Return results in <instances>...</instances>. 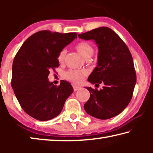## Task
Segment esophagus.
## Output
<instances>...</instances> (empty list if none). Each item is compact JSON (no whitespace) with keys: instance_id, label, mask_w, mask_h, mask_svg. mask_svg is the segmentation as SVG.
Here are the masks:
<instances>
[{"instance_id":"obj_1","label":"esophagus","mask_w":153,"mask_h":153,"mask_svg":"<svg viewBox=\"0 0 153 153\" xmlns=\"http://www.w3.org/2000/svg\"><path fill=\"white\" fill-rule=\"evenodd\" d=\"M80 88H81L80 87H79V86H74V90L75 92L76 91H77V90H79Z\"/></svg>"}]
</instances>
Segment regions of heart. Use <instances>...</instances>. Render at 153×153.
I'll return each mask as SVG.
<instances>
[{"instance_id":"1","label":"heart","mask_w":153,"mask_h":153,"mask_svg":"<svg viewBox=\"0 0 153 153\" xmlns=\"http://www.w3.org/2000/svg\"><path fill=\"white\" fill-rule=\"evenodd\" d=\"M76 49L77 51L85 59H89L92 57L94 52V47L91 44L88 42H81L77 44L76 46ZM66 51L62 50L58 55V61L61 63L64 61ZM85 76L84 71H79L76 70H69L65 74V77L67 79L70 80L76 84H79L81 83L84 77Z\"/></svg>"}]
</instances>
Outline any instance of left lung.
<instances>
[{
	"instance_id": "8db88e82",
	"label": "left lung",
	"mask_w": 153,
	"mask_h": 153,
	"mask_svg": "<svg viewBox=\"0 0 153 153\" xmlns=\"http://www.w3.org/2000/svg\"><path fill=\"white\" fill-rule=\"evenodd\" d=\"M78 36L85 40H94L98 46L97 66L88 81L95 85L104 84L100 90L86 88L90 97L84 105V109L100 120L115 117L130 102L136 85L130 52L120 36L108 27H98Z\"/></svg>"
}]
</instances>
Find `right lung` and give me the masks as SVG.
<instances>
[{"label":"right lung","instance_id":"1","mask_svg":"<svg viewBox=\"0 0 153 153\" xmlns=\"http://www.w3.org/2000/svg\"><path fill=\"white\" fill-rule=\"evenodd\" d=\"M75 38V32L40 31L25 41L15 56L13 90L22 108L36 120L48 121L58 116L74 92L70 83L61 80L56 86L48 76L59 66V53Z\"/></svg>","mask_w":153,"mask_h":153}]
</instances>
